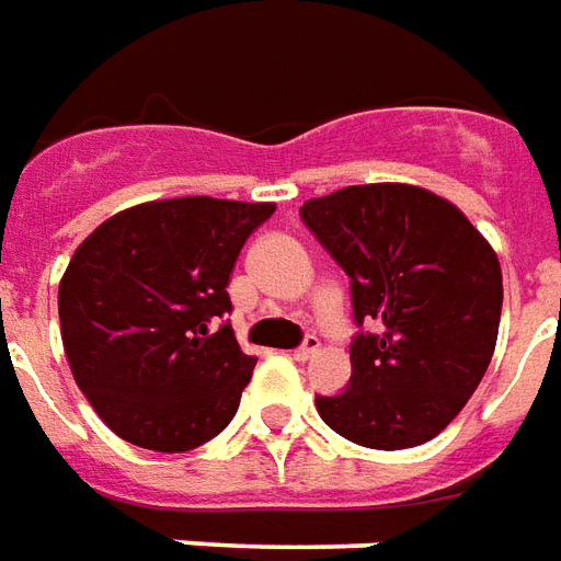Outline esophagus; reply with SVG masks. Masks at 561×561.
I'll use <instances>...</instances> for the list:
<instances>
[{
  "mask_svg": "<svg viewBox=\"0 0 561 561\" xmlns=\"http://www.w3.org/2000/svg\"><path fill=\"white\" fill-rule=\"evenodd\" d=\"M318 351H321V339H318V335H306L300 342V347H294V359L306 363V359H312Z\"/></svg>",
  "mask_w": 561,
  "mask_h": 561,
  "instance_id": "1",
  "label": "esophagus"
}]
</instances>
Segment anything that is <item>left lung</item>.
I'll use <instances>...</instances> for the list:
<instances>
[{
    "label": "left lung",
    "instance_id": "1",
    "mask_svg": "<svg viewBox=\"0 0 561 561\" xmlns=\"http://www.w3.org/2000/svg\"><path fill=\"white\" fill-rule=\"evenodd\" d=\"M300 219L351 279V380L321 419L368 449L422 446L458 416L491 365L502 270L446 198L410 184L344 186ZM363 325L376 330L363 331Z\"/></svg>",
    "mask_w": 561,
    "mask_h": 561
}]
</instances>
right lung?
<instances>
[{
    "mask_svg": "<svg viewBox=\"0 0 561 561\" xmlns=\"http://www.w3.org/2000/svg\"><path fill=\"white\" fill-rule=\"evenodd\" d=\"M273 210L210 196L148 202L73 252L59 285L61 342L82 396L118 437L190 451L234 419L259 359L226 321V285Z\"/></svg>",
    "mask_w": 561,
    "mask_h": 561,
    "instance_id": "right-lung-1",
    "label": "right lung"
}]
</instances>
